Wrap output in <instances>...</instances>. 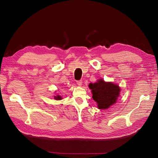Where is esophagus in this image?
Wrapping results in <instances>:
<instances>
[{
	"label": "esophagus",
	"instance_id": "esophagus-1",
	"mask_svg": "<svg viewBox=\"0 0 158 158\" xmlns=\"http://www.w3.org/2000/svg\"><path fill=\"white\" fill-rule=\"evenodd\" d=\"M76 83H77V84L80 86V85H82V80H77L76 81Z\"/></svg>",
	"mask_w": 158,
	"mask_h": 158
}]
</instances>
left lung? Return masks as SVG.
<instances>
[{
    "instance_id": "8db88e82",
    "label": "left lung",
    "mask_w": 158,
    "mask_h": 158,
    "mask_svg": "<svg viewBox=\"0 0 158 158\" xmlns=\"http://www.w3.org/2000/svg\"><path fill=\"white\" fill-rule=\"evenodd\" d=\"M89 88L92 89V98L97 102L100 109H107L116 103L121 91L118 85L111 82H106L102 79L94 84L90 83Z\"/></svg>"
}]
</instances>
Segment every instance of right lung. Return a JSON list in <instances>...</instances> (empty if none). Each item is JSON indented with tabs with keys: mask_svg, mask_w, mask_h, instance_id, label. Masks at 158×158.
I'll list each match as a JSON object with an SVG mask.
<instances>
[{
	"mask_svg": "<svg viewBox=\"0 0 158 158\" xmlns=\"http://www.w3.org/2000/svg\"><path fill=\"white\" fill-rule=\"evenodd\" d=\"M55 99H61V97L60 96V95H57V96H55Z\"/></svg>",
	"mask_w": 158,
	"mask_h": 158,
	"instance_id": "obj_1",
	"label": "right lung"
}]
</instances>
